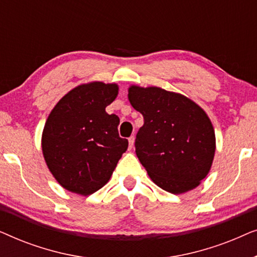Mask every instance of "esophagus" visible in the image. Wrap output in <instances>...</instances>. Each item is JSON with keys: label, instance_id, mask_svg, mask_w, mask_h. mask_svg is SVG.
Masks as SVG:
<instances>
[{"label": "esophagus", "instance_id": "obj_1", "mask_svg": "<svg viewBox=\"0 0 257 257\" xmlns=\"http://www.w3.org/2000/svg\"><path fill=\"white\" fill-rule=\"evenodd\" d=\"M128 144H130V147H131V149H132L133 144H135V136L130 137V138H128Z\"/></svg>", "mask_w": 257, "mask_h": 257}]
</instances>
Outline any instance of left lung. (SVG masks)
Masks as SVG:
<instances>
[{
	"instance_id": "left-lung-1",
	"label": "left lung",
	"mask_w": 257,
	"mask_h": 257,
	"mask_svg": "<svg viewBox=\"0 0 257 257\" xmlns=\"http://www.w3.org/2000/svg\"><path fill=\"white\" fill-rule=\"evenodd\" d=\"M130 103L144 117L136 153L156 184L180 194L208 174L215 152L209 118L194 101L160 87L131 86Z\"/></svg>"
}]
</instances>
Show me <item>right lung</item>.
I'll return each mask as SVG.
<instances>
[{"label":"right lung","mask_w":257,"mask_h":257,"mask_svg":"<svg viewBox=\"0 0 257 257\" xmlns=\"http://www.w3.org/2000/svg\"><path fill=\"white\" fill-rule=\"evenodd\" d=\"M117 94L115 84L79 85L58 101L45 122L44 159L70 192L90 195L100 189L127 150V139L118 133V115L105 111Z\"/></svg>","instance_id":"1"}]
</instances>
